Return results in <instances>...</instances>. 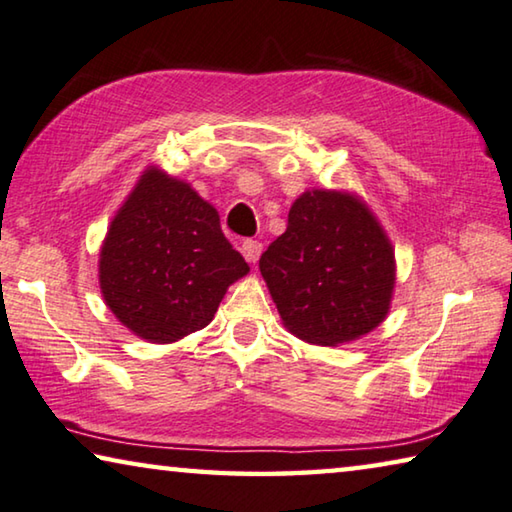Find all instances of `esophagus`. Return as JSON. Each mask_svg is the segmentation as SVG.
<instances>
[{"label":"esophagus","mask_w":512,"mask_h":512,"mask_svg":"<svg viewBox=\"0 0 512 512\" xmlns=\"http://www.w3.org/2000/svg\"><path fill=\"white\" fill-rule=\"evenodd\" d=\"M261 251H263V245L258 240H245L242 242V254H245V258L249 263H256L258 258H261Z\"/></svg>","instance_id":"1"}]
</instances>
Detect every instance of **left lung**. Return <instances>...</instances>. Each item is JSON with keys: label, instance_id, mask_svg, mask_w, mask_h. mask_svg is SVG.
<instances>
[{"label": "left lung", "instance_id": "8db88e82", "mask_svg": "<svg viewBox=\"0 0 512 512\" xmlns=\"http://www.w3.org/2000/svg\"><path fill=\"white\" fill-rule=\"evenodd\" d=\"M258 265L283 324L315 345L356 340L390 308V242L367 206L340 192H304Z\"/></svg>", "mask_w": 512, "mask_h": 512}]
</instances>
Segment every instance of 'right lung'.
I'll use <instances>...</instances> for the list:
<instances>
[{"mask_svg":"<svg viewBox=\"0 0 512 512\" xmlns=\"http://www.w3.org/2000/svg\"><path fill=\"white\" fill-rule=\"evenodd\" d=\"M249 272L220 215L188 183L147 170L108 229L99 258L106 306L149 342H174L213 320Z\"/></svg>","mask_w":512,"mask_h":512,"instance_id":"obj_1","label":"right lung"}]
</instances>
